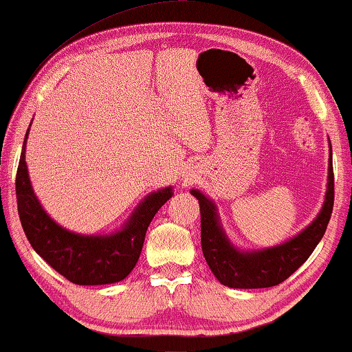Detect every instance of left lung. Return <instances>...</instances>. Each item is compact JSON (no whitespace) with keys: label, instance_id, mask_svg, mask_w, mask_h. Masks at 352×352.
I'll list each match as a JSON object with an SVG mask.
<instances>
[{"label":"left lung","instance_id":"left-lung-1","mask_svg":"<svg viewBox=\"0 0 352 352\" xmlns=\"http://www.w3.org/2000/svg\"><path fill=\"white\" fill-rule=\"evenodd\" d=\"M190 194L200 204L201 250L214 276L223 285L233 289L273 287L285 281L292 273L305 264L327 228L333 208L332 153L323 210L302 233L283 245L265 248L261 252H239L226 239L212 201L206 199L200 190L192 189Z\"/></svg>","mask_w":352,"mask_h":352}]
</instances>
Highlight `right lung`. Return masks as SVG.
<instances>
[{
  "mask_svg": "<svg viewBox=\"0 0 352 352\" xmlns=\"http://www.w3.org/2000/svg\"><path fill=\"white\" fill-rule=\"evenodd\" d=\"M16 170L15 190L20 220L32 248L52 269L79 285H99L122 281L133 270L144 245L146 231L155 214L172 197V188L147 195L121 231L110 236H82L57 225L43 208L29 182L26 140Z\"/></svg>",
  "mask_w": 352,
  "mask_h": 352,
  "instance_id": "right-lung-1",
  "label": "right lung"
}]
</instances>
